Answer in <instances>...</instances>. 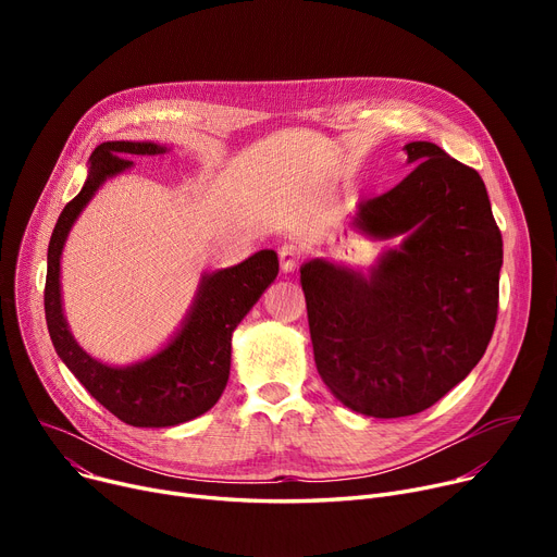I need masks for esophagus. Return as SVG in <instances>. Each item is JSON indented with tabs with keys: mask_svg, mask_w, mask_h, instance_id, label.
Returning <instances> with one entry per match:
<instances>
[{
	"mask_svg": "<svg viewBox=\"0 0 557 557\" xmlns=\"http://www.w3.org/2000/svg\"><path fill=\"white\" fill-rule=\"evenodd\" d=\"M298 263H300V246L294 244V242L284 244V246L280 248V267H282V271H284V273L296 271Z\"/></svg>",
	"mask_w": 557,
	"mask_h": 557,
	"instance_id": "esophagus-1",
	"label": "esophagus"
}]
</instances>
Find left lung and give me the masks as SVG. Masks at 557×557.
Instances as JSON below:
<instances>
[{"instance_id":"8db88e82","label":"left lung","mask_w":557,"mask_h":557,"mask_svg":"<svg viewBox=\"0 0 557 557\" xmlns=\"http://www.w3.org/2000/svg\"><path fill=\"white\" fill-rule=\"evenodd\" d=\"M416 169L359 202L352 227L406 239L370 277L313 259L300 269L318 374L357 413L406 418L443 399L485 355L499 311L502 230L485 183L431 141Z\"/></svg>"}]
</instances>
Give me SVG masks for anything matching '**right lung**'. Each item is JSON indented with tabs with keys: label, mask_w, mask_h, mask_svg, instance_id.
<instances>
[{
	"label": "right lung",
	"mask_w": 557,
	"mask_h": 557,
	"mask_svg": "<svg viewBox=\"0 0 557 557\" xmlns=\"http://www.w3.org/2000/svg\"><path fill=\"white\" fill-rule=\"evenodd\" d=\"M151 141H103L90 158V175L58 216L47 252L45 315L58 357L101 406L131 426H175L202 416L219 401L230 376L232 332L280 271L273 250H259L239 267L202 277L185 327L160 355L131 368L95 361L72 338L61 309V252L85 202L110 175L128 169L133 156H158Z\"/></svg>",
	"instance_id": "1"
}]
</instances>
